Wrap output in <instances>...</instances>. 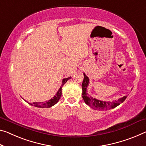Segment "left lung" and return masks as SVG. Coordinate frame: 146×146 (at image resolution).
Returning a JSON list of instances; mask_svg holds the SVG:
<instances>
[{"instance_id":"8db88e82","label":"left lung","mask_w":146,"mask_h":146,"mask_svg":"<svg viewBox=\"0 0 146 146\" xmlns=\"http://www.w3.org/2000/svg\"><path fill=\"white\" fill-rule=\"evenodd\" d=\"M84 78L83 80L82 83V97L83 99L86 103L87 105L91 106L92 108L95 110H110L114 108L117 107L120 104H121L126 99L127 96H123L122 98H119L117 100H115V101L112 102H107V101H102V100H100L96 99V98H93L92 96H89V94L87 93V87L89 86V78L86 75V74L84 73Z\"/></svg>"}]
</instances>
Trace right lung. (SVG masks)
Wrapping results in <instances>:
<instances>
[{
    "label": "right lung",
    "instance_id": "1",
    "mask_svg": "<svg viewBox=\"0 0 146 146\" xmlns=\"http://www.w3.org/2000/svg\"><path fill=\"white\" fill-rule=\"evenodd\" d=\"M70 78H71V77H69V78H64V79L62 80V85H61V86L60 87L59 91L57 92L56 95L54 96H53L52 98H51L50 100H49L48 101L42 102H33V104H31V103H29V104L32 105V106H34L35 107L42 108H50L51 106H54L56 103L59 101V100L60 99V96H61L62 86H63L64 84H65V83L68 80H70ZM25 101H26V100H25Z\"/></svg>",
    "mask_w": 146,
    "mask_h": 146
}]
</instances>
